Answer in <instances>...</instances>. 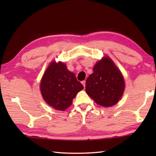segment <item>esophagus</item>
<instances>
[{
	"label": "esophagus",
	"mask_w": 156,
	"mask_h": 156,
	"mask_svg": "<svg viewBox=\"0 0 156 156\" xmlns=\"http://www.w3.org/2000/svg\"><path fill=\"white\" fill-rule=\"evenodd\" d=\"M82 84H83L84 87H85V84H86V81H85V80H83V81H82Z\"/></svg>",
	"instance_id": "esophagus-1"
}]
</instances>
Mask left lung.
I'll use <instances>...</instances> for the list:
<instances>
[{
    "mask_svg": "<svg viewBox=\"0 0 156 156\" xmlns=\"http://www.w3.org/2000/svg\"><path fill=\"white\" fill-rule=\"evenodd\" d=\"M87 94L100 106L115 105L125 90V80L120 71L108 56L94 67V72L86 80Z\"/></svg>",
    "mask_w": 156,
    "mask_h": 156,
    "instance_id": "8db88e82",
    "label": "left lung"
}]
</instances>
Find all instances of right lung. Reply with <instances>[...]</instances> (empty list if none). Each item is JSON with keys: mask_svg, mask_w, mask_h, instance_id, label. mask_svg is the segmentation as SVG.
Here are the masks:
<instances>
[{"mask_svg": "<svg viewBox=\"0 0 156 156\" xmlns=\"http://www.w3.org/2000/svg\"><path fill=\"white\" fill-rule=\"evenodd\" d=\"M40 87L44 101L55 109L60 111L67 109L78 92L84 88L65 64L54 61L46 69Z\"/></svg>", "mask_w": 156, "mask_h": 156, "instance_id": "right-lung-1", "label": "right lung"}]
</instances>
